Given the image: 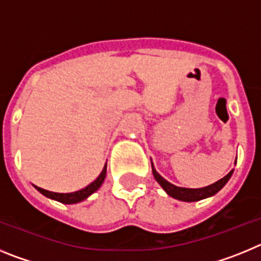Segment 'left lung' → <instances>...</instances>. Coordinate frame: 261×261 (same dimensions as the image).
<instances>
[{"label": "left lung", "instance_id": "obj_1", "mask_svg": "<svg viewBox=\"0 0 261 261\" xmlns=\"http://www.w3.org/2000/svg\"><path fill=\"white\" fill-rule=\"evenodd\" d=\"M151 170H153V175L154 177H155V180L161 184V187L166 191V193H167L168 196H171V197H174V199L176 200H180V201L188 202L199 201V200L206 199V197H211V196L216 195V193L218 192L221 188H223V186L229 181V179L232 175V171H234V170H231V171L226 175V176H223L222 179H220V180L216 181V183L211 184V186L204 187V188H183V187L174 186V184H171L170 181L166 180L165 177L161 176V175L156 172L155 168H154L153 163H151Z\"/></svg>", "mask_w": 261, "mask_h": 261}]
</instances>
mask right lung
<instances>
[{
	"label": "right lung",
	"instance_id": "obj_1",
	"mask_svg": "<svg viewBox=\"0 0 261 261\" xmlns=\"http://www.w3.org/2000/svg\"><path fill=\"white\" fill-rule=\"evenodd\" d=\"M106 174H107V163H106L105 167H103L100 175L96 177L93 183L89 184L87 187H85L84 190L77 191V192L56 193V192H50V191H47V190H43V188H40V187H36V186H35V188L41 193V195H44L45 197H48V199L56 200V201L62 202V204H77V202L86 200L90 195H93L95 191L99 190V187L102 186V183L105 181Z\"/></svg>",
	"mask_w": 261,
	"mask_h": 261
}]
</instances>
